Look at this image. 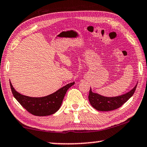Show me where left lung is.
Segmentation results:
<instances>
[{
	"mask_svg": "<svg viewBox=\"0 0 147 147\" xmlns=\"http://www.w3.org/2000/svg\"><path fill=\"white\" fill-rule=\"evenodd\" d=\"M137 86V83L135 87L128 92L114 97H106L99 94L94 93L92 91L90 88L88 96L89 102L91 106L98 111H107L114 110L121 107L133 95Z\"/></svg>",
	"mask_w": 147,
	"mask_h": 147,
	"instance_id": "8db88e82",
	"label": "left lung"
}]
</instances>
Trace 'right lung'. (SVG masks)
Here are the masks:
<instances>
[{
    "label": "right lung",
    "mask_w": 147,
    "mask_h": 147,
    "mask_svg": "<svg viewBox=\"0 0 147 147\" xmlns=\"http://www.w3.org/2000/svg\"><path fill=\"white\" fill-rule=\"evenodd\" d=\"M74 84V82H71L51 94L37 98L30 97L18 92L10 81L11 90L14 97L28 112L36 116L50 115L57 112L61 108L68 89Z\"/></svg>",
    "instance_id": "1"
}]
</instances>
